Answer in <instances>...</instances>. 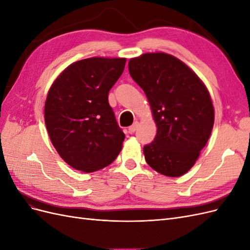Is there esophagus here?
Segmentation results:
<instances>
[{
    "label": "esophagus",
    "mask_w": 250,
    "mask_h": 250,
    "mask_svg": "<svg viewBox=\"0 0 250 250\" xmlns=\"http://www.w3.org/2000/svg\"><path fill=\"white\" fill-rule=\"evenodd\" d=\"M138 126H139V123L134 122L129 128H128V131H129V133H133L135 130L138 129Z\"/></svg>",
    "instance_id": "1"
}]
</instances>
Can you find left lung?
<instances>
[{
  "label": "left lung",
  "mask_w": 250,
  "mask_h": 250,
  "mask_svg": "<svg viewBox=\"0 0 250 250\" xmlns=\"http://www.w3.org/2000/svg\"><path fill=\"white\" fill-rule=\"evenodd\" d=\"M130 76L145 92L156 123V137L144 146L156 172L184 175L195 165L214 126L207 86L181 60L163 52L145 53L128 62Z\"/></svg>",
  "instance_id": "left-lung-1"
}]
</instances>
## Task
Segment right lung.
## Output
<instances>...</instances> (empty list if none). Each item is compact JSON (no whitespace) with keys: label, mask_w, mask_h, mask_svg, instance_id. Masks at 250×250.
I'll list each match as a JSON object with an SVG mask.
<instances>
[{"label":"right lung","mask_w":250,"mask_h":250,"mask_svg":"<svg viewBox=\"0 0 250 250\" xmlns=\"http://www.w3.org/2000/svg\"><path fill=\"white\" fill-rule=\"evenodd\" d=\"M126 58L92 57L69 65L53 82L44 123L53 146L72 168L90 173L110 165L125 134L108 103Z\"/></svg>","instance_id":"add662e5"}]
</instances>
